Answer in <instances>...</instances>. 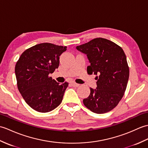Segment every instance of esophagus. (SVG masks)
Wrapping results in <instances>:
<instances>
[{"mask_svg":"<svg viewBox=\"0 0 148 148\" xmlns=\"http://www.w3.org/2000/svg\"><path fill=\"white\" fill-rule=\"evenodd\" d=\"M71 84L72 86L75 87H78V86H80V84H78L76 83V82H74V81H72L71 82Z\"/></svg>","mask_w":148,"mask_h":148,"instance_id":"1","label":"esophagus"}]
</instances>
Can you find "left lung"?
Segmentation results:
<instances>
[{
  "mask_svg": "<svg viewBox=\"0 0 148 148\" xmlns=\"http://www.w3.org/2000/svg\"><path fill=\"white\" fill-rule=\"evenodd\" d=\"M90 63L87 73L97 75L96 89L83 100L88 110L97 114L105 113L115 108L123 97L129 78V68L125 54L112 41L96 38L77 46Z\"/></svg>",
  "mask_w": 148,
  "mask_h": 148,
  "instance_id": "obj_1",
  "label": "left lung"
}]
</instances>
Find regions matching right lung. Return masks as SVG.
Listing matches in <instances>:
<instances>
[{
    "label": "right lung",
    "instance_id": "obj_1",
    "mask_svg": "<svg viewBox=\"0 0 148 148\" xmlns=\"http://www.w3.org/2000/svg\"><path fill=\"white\" fill-rule=\"evenodd\" d=\"M66 46L42 43L25 51L16 64L18 88L29 106L40 113L54 110L61 104L68 83L60 84L49 75L60 64Z\"/></svg>",
    "mask_w": 148,
    "mask_h": 148
}]
</instances>
